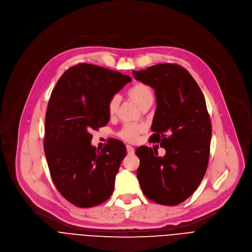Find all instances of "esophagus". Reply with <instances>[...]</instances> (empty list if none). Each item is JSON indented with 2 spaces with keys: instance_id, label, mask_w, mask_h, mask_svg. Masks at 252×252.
Listing matches in <instances>:
<instances>
[{
  "instance_id": "1",
  "label": "esophagus",
  "mask_w": 252,
  "mask_h": 252,
  "mask_svg": "<svg viewBox=\"0 0 252 252\" xmlns=\"http://www.w3.org/2000/svg\"><path fill=\"white\" fill-rule=\"evenodd\" d=\"M126 151H127V154H129V155H132L133 153H135V149H133L129 145H126Z\"/></svg>"
}]
</instances>
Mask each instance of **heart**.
Wrapping results in <instances>:
<instances>
[{
  "instance_id": "b5f03b06",
  "label": "heart",
  "mask_w": 252,
  "mask_h": 252,
  "mask_svg": "<svg viewBox=\"0 0 252 252\" xmlns=\"http://www.w3.org/2000/svg\"><path fill=\"white\" fill-rule=\"evenodd\" d=\"M127 96L135 102L141 109L150 107L153 104L154 101V93L152 88L145 83L137 82L127 90ZM120 104V96L114 95L110 98L107 104V110L109 116H114L117 107ZM144 126L138 125V124H130L126 125L121 131L119 132V136L127 142H135L140 133L144 130Z\"/></svg>"
}]
</instances>
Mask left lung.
<instances>
[{
	"instance_id": "obj_1",
	"label": "left lung",
	"mask_w": 252,
	"mask_h": 252,
	"mask_svg": "<svg viewBox=\"0 0 252 252\" xmlns=\"http://www.w3.org/2000/svg\"><path fill=\"white\" fill-rule=\"evenodd\" d=\"M132 75L155 90L150 140L166 150L160 157L155 149H137L141 189L157 204L176 206L195 191L207 171L212 126L206 100L191 75L178 64H155Z\"/></svg>"
}]
</instances>
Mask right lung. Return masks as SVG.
<instances>
[{
	"instance_id": "add662e5",
	"label": "right lung",
	"mask_w": 252,
	"mask_h": 252,
	"mask_svg": "<svg viewBox=\"0 0 252 252\" xmlns=\"http://www.w3.org/2000/svg\"><path fill=\"white\" fill-rule=\"evenodd\" d=\"M130 81L120 72L79 63L63 74L50 95L44 153L56 188L76 207L100 205L113 192L126 146L112 140L96 150L91 130L106 126L108 101Z\"/></svg>"
}]
</instances>
